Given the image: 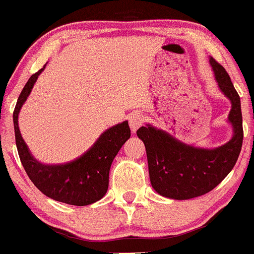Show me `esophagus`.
I'll list each match as a JSON object with an SVG mask.
<instances>
[{"label": "esophagus", "instance_id": "obj_1", "mask_svg": "<svg viewBox=\"0 0 254 254\" xmlns=\"http://www.w3.org/2000/svg\"><path fill=\"white\" fill-rule=\"evenodd\" d=\"M143 121H144L143 116H142V114H140V113H132V114H130V117H129L130 129H131L132 131L135 132L136 130H137L138 127H141L142 124H143Z\"/></svg>", "mask_w": 254, "mask_h": 254}]
</instances>
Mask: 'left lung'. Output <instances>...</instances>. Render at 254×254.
I'll return each instance as SVG.
<instances>
[{
	"label": "left lung",
	"instance_id": "left-lung-1",
	"mask_svg": "<svg viewBox=\"0 0 254 254\" xmlns=\"http://www.w3.org/2000/svg\"><path fill=\"white\" fill-rule=\"evenodd\" d=\"M210 64L219 89L231 102L228 119L234 133L229 142L213 149L195 148L152 125L141 127L136 132L146 147L152 187L170 199L187 200L211 191L233 170L241 152L244 129L240 96L221 64L213 58Z\"/></svg>",
	"mask_w": 254,
	"mask_h": 254
}]
</instances>
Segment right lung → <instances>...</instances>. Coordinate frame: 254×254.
I'll return each mask as SVG.
<instances>
[{
    "instance_id": "add662e5",
    "label": "right lung",
    "mask_w": 254,
    "mask_h": 254,
    "mask_svg": "<svg viewBox=\"0 0 254 254\" xmlns=\"http://www.w3.org/2000/svg\"><path fill=\"white\" fill-rule=\"evenodd\" d=\"M44 68L46 65L29 78L14 108V132L19 158L33 185L50 199L68 205H90L102 199L107 191L108 176L113 159L125 141L130 137L129 124L127 122H123L107 129L90 149L69 163L46 165L37 161L21 137L18 116L21 106L26 101L33 84Z\"/></svg>"
}]
</instances>
